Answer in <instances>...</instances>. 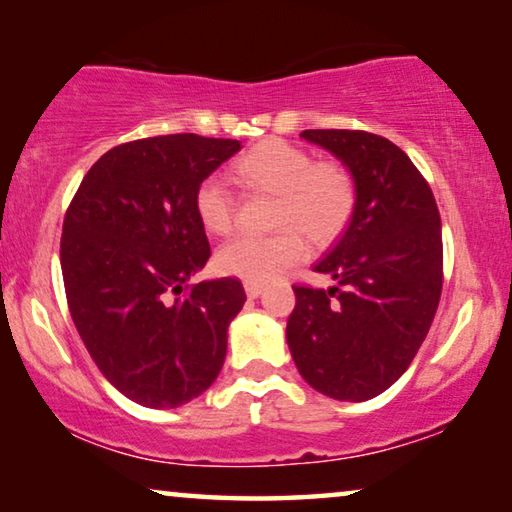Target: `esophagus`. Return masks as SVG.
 <instances>
[{
  "label": "esophagus",
  "instance_id": "obj_1",
  "mask_svg": "<svg viewBox=\"0 0 512 512\" xmlns=\"http://www.w3.org/2000/svg\"><path fill=\"white\" fill-rule=\"evenodd\" d=\"M243 288H245V295H248L250 299L260 297V295H262V290H264L260 283H250V281H245V285H243Z\"/></svg>",
  "mask_w": 512,
  "mask_h": 512
}]
</instances>
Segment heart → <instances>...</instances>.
<instances>
[{"mask_svg":"<svg viewBox=\"0 0 512 512\" xmlns=\"http://www.w3.org/2000/svg\"><path fill=\"white\" fill-rule=\"evenodd\" d=\"M236 175L252 189L278 194L276 227L269 236L238 234L217 250L222 274L269 283L304 262L311 243L327 245L349 229L358 208V182L344 163L313 161L285 140H264L236 161ZM194 208L203 227L227 234L236 220V196L227 177L208 175L196 187Z\"/></svg>","mask_w":512,"mask_h":512,"instance_id":"heart-1","label":"heart"}]
</instances>
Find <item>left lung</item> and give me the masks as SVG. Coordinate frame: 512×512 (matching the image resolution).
<instances>
[{
    "label": "left lung",
    "instance_id": "8db88e82",
    "mask_svg": "<svg viewBox=\"0 0 512 512\" xmlns=\"http://www.w3.org/2000/svg\"><path fill=\"white\" fill-rule=\"evenodd\" d=\"M358 182L356 215L313 271L330 290L292 285L288 346L316 391L363 403L417 356L442 292V229L431 187L403 149L367 131H304Z\"/></svg>",
    "mask_w": 512,
    "mask_h": 512
}]
</instances>
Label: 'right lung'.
<instances>
[{"label":"right lung","mask_w":512,"mask_h":512,"mask_svg":"<svg viewBox=\"0 0 512 512\" xmlns=\"http://www.w3.org/2000/svg\"><path fill=\"white\" fill-rule=\"evenodd\" d=\"M238 149L194 133L124 142L93 163L65 213L72 320L102 377L142 407L185 405L222 370L245 292L236 278L189 285L210 257L194 194Z\"/></svg>","instance_id":"right-lung-1"}]
</instances>
